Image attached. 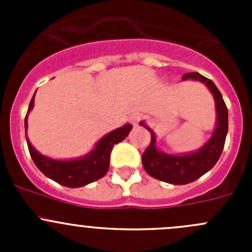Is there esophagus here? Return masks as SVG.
Returning a JSON list of instances; mask_svg holds the SVG:
<instances>
[{
  "label": "esophagus",
  "mask_w": 252,
  "mask_h": 252,
  "mask_svg": "<svg viewBox=\"0 0 252 252\" xmlns=\"http://www.w3.org/2000/svg\"><path fill=\"white\" fill-rule=\"evenodd\" d=\"M141 119H142V114L140 113H134L133 116L130 117V122L134 126H138V123L141 121Z\"/></svg>",
  "instance_id": "esophagus-1"
}]
</instances>
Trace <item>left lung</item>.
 <instances>
[{
  "label": "left lung",
  "instance_id": "1",
  "mask_svg": "<svg viewBox=\"0 0 252 252\" xmlns=\"http://www.w3.org/2000/svg\"><path fill=\"white\" fill-rule=\"evenodd\" d=\"M188 79L204 83L215 97L216 113H217L216 128L210 140L204 146L190 154H166L157 149L156 135L154 131L144 122L140 123L151 133V142L141 157L145 171L152 178L174 185L188 184L207 173L220 159L228 133V108L223 100L222 94L220 93L215 83L199 73H187L183 75V80Z\"/></svg>",
  "mask_w": 252,
  "mask_h": 252
}]
</instances>
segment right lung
Masks as SVG:
<instances>
[{
  "mask_svg": "<svg viewBox=\"0 0 252 252\" xmlns=\"http://www.w3.org/2000/svg\"><path fill=\"white\" fill-rule=\"evenodd\" d=\"M34 97L35 94L30 101L29 108H28L27 116H25V131L28 128V114L34 107ZM131 128H133L131 124H126V126L106 134L96 144L94 150H91L84 157L75 159H63L62 161V159L50 158L35 150L34 146L30 144L28 136L27 142L32 161L47 178L67 188H80L100 179L107 173L108 168H110V155L114 144L123 141L128 136Z\"/></svg>",
  "mask_w": 252,
  "mask_h": 252,
  "instance_id": "1",
  "label": "right lung"
}]
</instances>
